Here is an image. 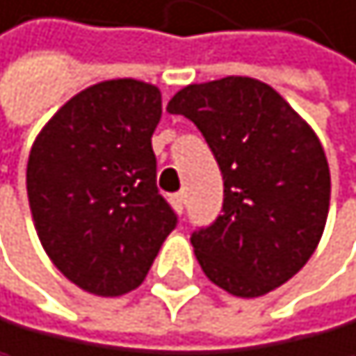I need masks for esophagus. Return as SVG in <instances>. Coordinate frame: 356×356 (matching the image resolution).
<instances>
[{"label":"esophagus","mask_w":356,"mask_h":356,"mask_svg":"<svg viewBox=\"0 0 356 356\" xmlns=\"http://www.w3.org/2000/svg\"><path fill=\"white\" fill-rule=\"evenodd\" d=\"M172 207L179 211V213H184V207H186V193H175L172 195Z\"/></svg>","instance_id":"obj_1"}]
</instances>
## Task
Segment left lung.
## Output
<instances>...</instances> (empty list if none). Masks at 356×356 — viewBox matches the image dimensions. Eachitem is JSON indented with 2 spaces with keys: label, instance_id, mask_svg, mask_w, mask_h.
<instances>
[{
  "label": "left lung",
  "instance_id": "obj_1",
  "mask_svg": "<svg viewBox=\"0 0 356 356\" xmlns=\"http://www.w3.org/2000/svg\"><path fill=\"white\" fill-rule=\"evenodd\" d=\"M168 111L202 131L225 181L222 213L191 236L202 270L236 298L282 286L327 222L332 181L318 136L280 92L250 76L191 83Z\"/></svg>",
  "mask_w": 356,
  "mask_h": 356
}]
</instances>
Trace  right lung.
<instances>
[{
	"instance_id": "1",
	"label": "right lung",
	"mask_w": 356,
	"mask_h": 356,
	"mask_svg": "<svg viewBox=\"0 0 356 356\" xmlns=\"http://www.w3.org/2000/svg\"><path fill=\"white\" fill-rule=\"evenodd\" d=\"M159 120L156 86L102 81L60 106L29 154L26 195L42 248L95 296L138 289L177 227L156 188Z\"/></svg>"
}]
</instances>
